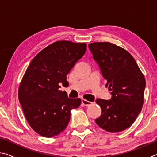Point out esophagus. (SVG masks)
Wrapping results in <instances>:
<instances>
[{"mask_svg": "<svg viewBox=\"0 0 157 157\" xmlns=\"http://www.w3.org/2000/svg\"><path fill=\"white\" fill-rule=\"evenodd\" d=\"M82 105L85 106V107H88V106L91 105L92 104V102H89V101L86 100H84V99L82 100Z\"/></svg>", "mask_w": 157, "mask_h": 157, "instance_id": "1", "label": "esophagus"}]
</instances>
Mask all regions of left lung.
<instances>
[{
	"label": "left lung",
	"instance_id": "1",
	"mask_svg": "<svg viewBox=\"0 0 157 157\" xmlns=\"http://www.w3.org/2000/svg\"><path fill=\"white\" fill-rule=\"evenodd\" d=\"M111 91V100L98 99L102 109L95 123L109 132H122L134 123L144 102L145 79L130 53L109 42L89 44Z\"/></svg>",
	"mask_w": 157,
	"mask_h": 157
}]
</instances>
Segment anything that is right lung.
I'll return each instance as SVG.
<instances>
[{
	"label": "right lung",
	"mask_w": 157,
	"mask_h": 157,
	"mask_svg": "<svg viewBox=\"0 0 157 157\" xmlns=\"http://www.w3.org/2000/svg\"><path fill=\"white\" fill-rule=\"evenodd\" d=\"M86 50V43L59 41L32 60L18 87V100L28 124L44 137L57 136L67 127L71 110L81 99H72L59 90L68 84L66 76Z\"/></svg>",
	"instance_id": "obj_1"
}]
</instances>
